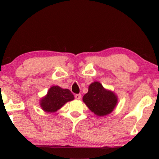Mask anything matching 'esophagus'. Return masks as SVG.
<instances>
[{
	"label": "esophagus",
	"instance_id": "esophagus-1",
	"mask_svg": "<svg viewBox=\"0 0 159 159\" xmlns=\"http://www.w3.org/2000/svg\"><path fill=\"white\" fill-rule=\"evenodd\" d=\"M74 96H75V98L76 100H80V98H81V95H80V93L79 94H76V95Z\"/></svg>",
	"mask_w": 159,
	"mask_h": 159
}]
</instances>
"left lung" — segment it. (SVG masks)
Wrapping results in <instances>:
<instances>
[{
    "mask_svg": "<svg viewBox=\"0 0 159 159\" xmlns=\"http://www.w3.org/2000/svg\"><path fill=\"white\" fill-rule=\"evenodd\" d=\"M117 97L113 92L104 88L102 84L95 81L90 84L88 92L83 100L96 116H104L111 113L117 104Z\"/></svg>",
    "mask_w": 159,
    "mask_h": 159,
    "instance_id": "1",
    "label": "left lung"
}]
</instances>
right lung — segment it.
<instances>
[{
  "label": "right lung",
  "mask_w": 159,
  "mask_h": 159,
  "mask_svg": "<svg viewBox=\"0 0 159 159\" xmlns=\"http://www.w3.org/2000/svg\"><path fill=\"white\" fill-rule=\"evenodd\" d=\"M74 99V96L69 89L52 86L48 91L46 96L40 100V107L47 113H54L66 102Z\"/></svg>",
  "instance_id": "obj_1"
}]
</instances>
